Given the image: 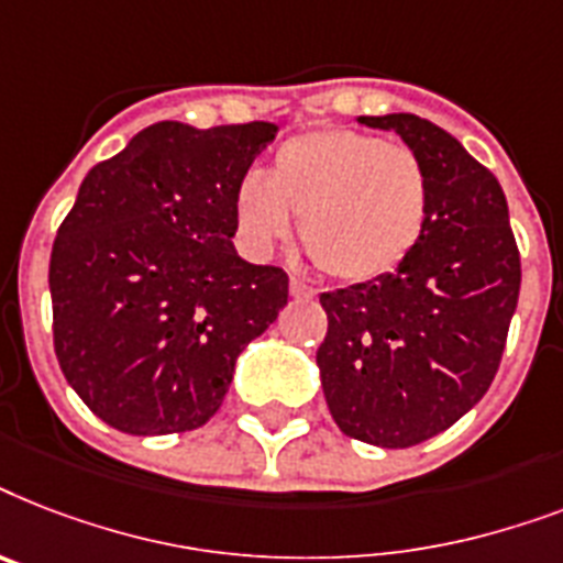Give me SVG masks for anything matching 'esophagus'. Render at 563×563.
<instances>
[{
	"label": "esophagus",
	"instance_id": "obj_1",
	"mask_svg": "<svg viewBox=\"0 0 563 563\" xmlns=\"http://www.w3.org/2000/svg\"><path fill=\"white\" fill-rule=\"evenodd\" d=\"M290 296H294V299H313L317 290L310 285H305L302 278H290Z\"/></svg>",
	"mask_w": 563,
	"mask_h": 563
}]
</instances>
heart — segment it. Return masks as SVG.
<instances>
[{
  "instance_id": "1",
  "label": "heart",
  "mask_w": 563,
  "mask_h": 563,
  "mask_svg": "<svg viewBox=\"0 0 563 563\" xmlns=\"http://www.w3.org/2000/svg\"><path fill=\"white\" fill-rule=\"evenodd\" d=\"M232 209L250 253L267 255L296 218L305 253L325 276L372 282L393 273L424 235L430 179L407 145L319 128L285 139L267 177L244 174Z\"/></svg>"
}]
</instances>
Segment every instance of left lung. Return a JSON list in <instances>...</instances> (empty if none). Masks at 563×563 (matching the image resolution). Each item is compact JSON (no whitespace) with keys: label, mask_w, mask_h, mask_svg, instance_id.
I'll list each match as a JSON object with an SVG mask.
<instances>
[{"label":"left lung","mask_w":563,"mask_h":563,"mask_svg":"<svg viewBox=\"0 0 563 563\" xmlns=\"http://www.w3.org/2000/svg\"><path fill=\"white\" fill-rule=\"evenodd\" d=\"M424 162L421 241L380 278L322 294L317 352L336 427L377 448H412L456 424L488 393L520 294L509 203L492 170L412 112L360 115Z\"/></svg>","instance_id":"left-lung-1"}]
</instances>
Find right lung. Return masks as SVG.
Masks as SVG:
<instances>
[{
    "mask_svg": "<svg viewBox=\"0 0 563 563\" xmlns=\"http://www.w3.org/2000/svg\"><path fill=\"white\" fill-rule=\"evenodd\" d=\"M276 130L159 121L80 183L48 264L54 354L121 433L203 427L238 354L287 305L285 269L232 244L235 188Z\"/></svg>",
    "mask_w": 563,
    "mask_h": 563,
    "instance_id": "add662e5",
    "label": "right lung"
}]
</instances>
